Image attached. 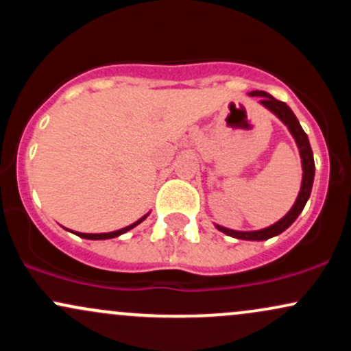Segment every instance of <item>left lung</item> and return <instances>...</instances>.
<instances>
[{"instance_id": "1", "label": "left lung", "mask_w": 351, "mask_h": 351, "mask_svg": "<svg viewBox=\"0 0 351 351\" xmlns=\"http://www.w3.org/2000/svg\"><path fill=\"white\" fill-rule=\"evenodd\" d=\"M251 95L252 97L254 95H257V97L261 99L259 102L263 104L264 107H267L269 110L274 112V114L279 117L282 122L287 125V128L291 130L293 138H295L297 147H299V150H300L302 168H304L300 193H299V196H297L295 204H293L291 211L282 217L280 221H277L276 224H272L271 228L261 229V231H245V232L244 231H232V229H226V228H221V226H216V228L219 229L221 232H224V234L236 237V239L265 241V239H269V237H274V236L280 234V232H284L285 229L291 226L293 221L299 217L302 209H304V206H305V203H307V199L310 198V191H312V184H313V176H315V163H313V153H312V148H310L308 136L304 132V128L300 127L299 120H297V117L293 115L291 107H289L285 102H280V100L274 99L271 94H267V92H264V90H254V92H251Z\"/></svg>"}]
</instances>
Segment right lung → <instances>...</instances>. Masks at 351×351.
Returning a JSON list of instances; mask_svg holds the SVG:
<instances>
[{"label":"right lung","mask_w":351,"mask_h":351,"mask_svg":"<svg viewBox=\"0 0 351 351\" xmlns=\"http://www.w3.org/2000/svg\"><path fill=\"white\" fill-rule=\"evenodd\" d=\"M145 217H147V216L140 217L138 221H135V223L130 224V226H127V228H123V229H119V231H114V232H104V234H84V232H75V234H77L79 237H84V239H112V237H117V236L123 234V232L130 231V229H134L136 224L142 223Z\"/></svg>","instance_id":"obj_1"}]
</instances>
